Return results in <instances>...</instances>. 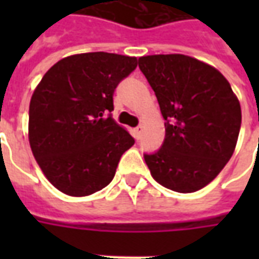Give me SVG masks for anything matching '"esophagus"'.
<instances>
[{"instance_id":"obj_1","label":"esophagus","mask_w":259,"mask_h":259,"mask_svg":"<svg viewBox=\"0 0 259 259\" xmlns=\"http://www.w3.org/2000/svg\"><path fill=\"white\" fill-rule=\"evenodd\" d=\"M143 130H144V126H143V124H140V126H137L136 129H133V133H135L136 140H139V139H140L141 135H143Z\"/></svg>"}]
</instances>
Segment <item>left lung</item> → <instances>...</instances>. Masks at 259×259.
<instances>
[{"label": "left lung", "mask_w": 259, "mask_h": 259, "mask_svg": "<svg viewBox=\"0 0 259 259\" xmlns=\"http://www.w3.org/2000/svg\"><path fill=\"white\" fill-rule=\"evenodd\" d=\"M139 68L166 120L162 147L144 155L151 176L178 193L201 190L233 155L241 124L239 98L217 68L189 55L140 57Z\"/></svg>", "instance_id": "8db88e82"}]
</instances>
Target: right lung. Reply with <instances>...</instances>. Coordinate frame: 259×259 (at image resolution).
Segmentation results:
<instances>
[{"mask_svg": "<svg viewBox=\"0 0 259 259\" xmlns=\"http://www.w3.org/2000/svg\"><path fill=\"white\" fill-rule=\"evenodd\" d=\"M137 66L136 57L74 54L48 69L31 96L29 143L48 182L85 197L112 182L119 159L135 144L108 115L113 91Z\"/></svg>", "mask_w": 259, "mask_h": 259, "instance_id": "add662e5", "label": "right lung"}]
</instances>
